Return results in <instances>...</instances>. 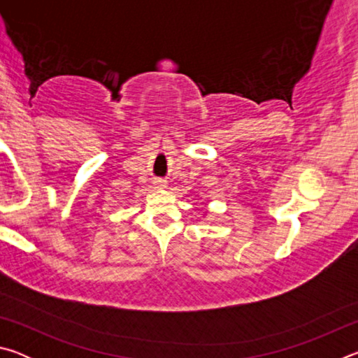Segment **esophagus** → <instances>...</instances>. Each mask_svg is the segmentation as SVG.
Segmentation results:
<instances>
[{"instance_id":"1","label":"esophagus","mask_w":358,"mask_h":358,"mask_svg":"<svg viewBox=\"0 0 358 358\" xmlns=\"http://www.w3.org/2000/svg\"><path fill=\"white\" fill-rule=\"evenodd\" d=\"M156 183H157V186H166V181L164 180H157Z\"/></svg>"}]
</instances>
